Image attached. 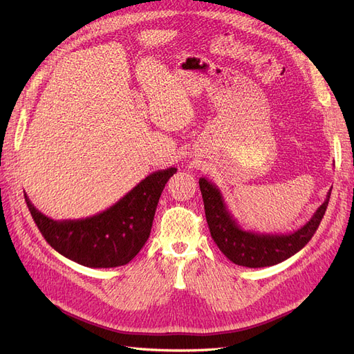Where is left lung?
Masks as SVG:
<instances>
[{
    "mask_svg": "<svg viewBox=\"0 0 354 354\" xmlns=\"http://www.w3.org/2000/svg\"><path fill=\"white\" fill-rule=\"evenodd\" d=\"M199 187L214 242L230 261L251 269L282 263L304 248L325 216L332 190L329 189L325 202L303 227L292 233H259L239 226L224 202L220 189L208 178L201 177Z\"/></svg>",
    "mask_w": 354,
    "mask_h": 354,
    "instance_id": "obj_1",
    "label": "left lung"
}]
</instances>
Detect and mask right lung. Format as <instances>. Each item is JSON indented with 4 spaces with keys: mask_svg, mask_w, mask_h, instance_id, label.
<instances>
[{
    "mask_svg": "<svg viewBox=\"0 0 354 354\" xmlns=\"http://www.w3.org/2000/svg\"><path fill=\"white\" fill-rule=\"evenodd\" d=\"M176 171H155L111 208L87 218L53 220L32 205L26 194L25 201L42 236L59 254L81 266L109 269L130 263L140 252L160 194Z\"/></svg>",
    "mask_w": 354,
    "mask_h": 354,
    "instance_id": "right-lung-1",
    "label": "right lung"
}]
</instances>
